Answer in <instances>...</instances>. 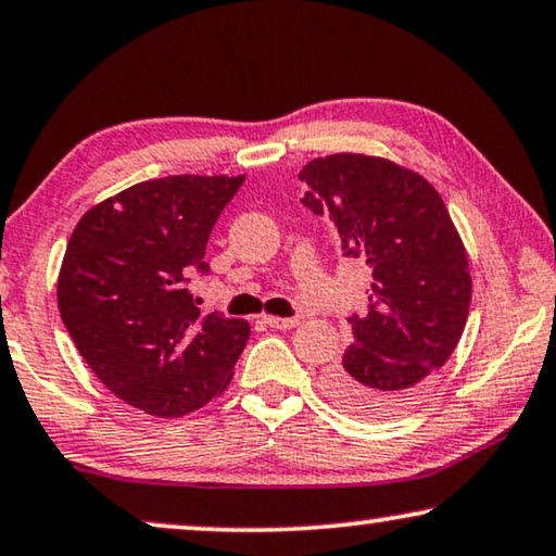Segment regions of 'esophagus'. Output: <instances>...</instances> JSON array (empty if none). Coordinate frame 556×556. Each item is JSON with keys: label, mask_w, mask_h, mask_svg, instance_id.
<instances>
[{"label": "esophagus", "mask_w": 556, "mask_h": 556, "mask_svg": "<svg viewBox=\"0 0 556 556\" xmlns=\"http://www.w3.org/2000/svg\"><path fill=\"white\" fill-rule=\"evenodd\" d=\"M264 323L269 327H275V330H294L296 325H300V319L296 317H264Z\"/></svg>", "instance_id": "obj_1"}]
</instances>
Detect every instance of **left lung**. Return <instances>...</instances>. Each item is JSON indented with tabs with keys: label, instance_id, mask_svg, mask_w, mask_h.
Listing matches in <instances>:
<instances>
[{
	"label": "left lung",
	"instance_id": "left-lung-1",
	"mask_svg": "<svg viewBox=\"0 0 556 556\" xmlns=\"http://www.w3.org/2000/svg\"><path fill=\"white\" fill-rule=\"evenodd\" d=\"M302 203L330 216L342 254L372 269L365 315L348 317L353 345L323 378L327 401L390 418L426 393L456 350L471 304L464 241L424 176L393 161L334 153L300 170Z\"/></svg>",
	"mask_w": 556,
	"mask_h": 556
}]
</instances>
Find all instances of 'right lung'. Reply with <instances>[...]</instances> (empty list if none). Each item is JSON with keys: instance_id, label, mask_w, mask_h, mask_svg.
Here are the masks:
<instances>
[{"instance_id": "add662e5", "label": "right lung", "mask_w": 556, "mask_h": 556, "mask_svg": "<svg viewBox=\"0 0 556 556\" xmlns=\"http://www.w3.org/2000/svg\"><path fill=\"white\" fill-rule=\"evenodd\" d=\"M244 176H166L92 206L67 241L62 323L100 382L159 418L199 410L229 386L247 319L201 317L208 233Z\"/></svg>"}]
</instances>
